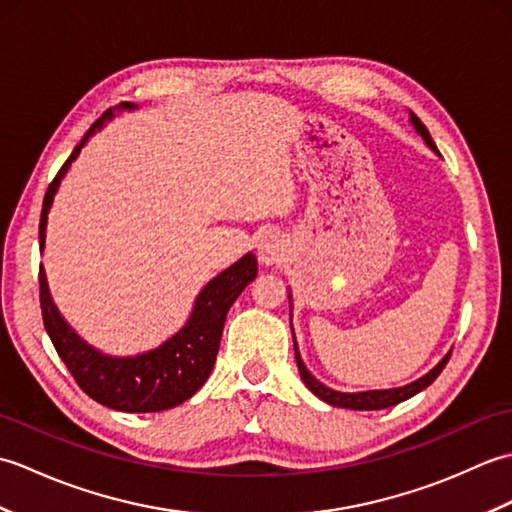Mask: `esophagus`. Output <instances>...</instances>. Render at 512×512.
<instances>
[{
  "mask_svg": "<svg viewBox=\"0 0 512 512\" xmlns=\"http://www.w3.org/2000/svg\"><path fill=\"white\" fill-rule=\"evenodd\" d=\"M259 255H262V259H264L266 264L275 262V259L279 257V244L275 242L273 237L262 239V244H259Z\"/></svg>",
  "mask_w": 512,
  "mask_h": 512,
  "instance_id": "1",
  "label": "esophagus"
}]
</instances>
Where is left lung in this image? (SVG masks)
I'll use <instances>...</instances> for the list:
<instances>
[{"instance_id":"left-lung-1","label":"left lung","mask_w":512,"mask_h":512,"mask_svg":"<svg viewBox=\"0 0 512 512\" xmlns=\"http://www.w3.org/2000/svg\"><path fill=\"white\" fill-rule=\"evenodd\" d=\"M411 123L413 127H416V132L424 138V143H427L433 151L438 154L436 149V143L431 140V134L429 129L422 125L420 118L411 112ZM292 341H295V358H297V367H299V374H301V380L306 383V387L312 391L314 396L321 398L323 402H328V405L332 407H343V409H356V411H374V409H387V407H394L398 405V402L407 400L411 396H416L418 391L427 389L433 380H436L440 376V372L444 369V365L449 363L451 358V352L442 358V361L431 369L429 374H424L422 378L413 380V383L405 385V387H394V389H372V391H356V394H343V391H334L330 387H325L321 380L314 378L308 367L303 365L301 361V354H299V347H297V339H295V332H292Z\"/></svg>"}]
</instances>
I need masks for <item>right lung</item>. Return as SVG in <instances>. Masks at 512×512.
<instances>
[{
    "instance_id": "obj_1",
    "label": "right lung",
    "mask_w": 512,
    "mask_h": 512,
    "mask_svg": "<svg viewBox=\"0 0 512 512\" xmlns=\"http://www.w3.org/2000/svg\"><path fill=\"white\" fill-rule=\"evenodd\" d=\"M136 105L121 103L118 110H134ZM114 110H107L96 121L79 145L74 147L70 158L63 162L57 178L50 182L43 198L41 222H39V246L43 253L46 246L48 211L57 193L61 178L68 173L74 158L79 156L88 138L110 121ZM257 277V259L253 253H246L239 262L222 270L195 299V306L189 321L176 334L167 339L156 350H149L136 356H107L92 345L85 343L59 314L50 297L43 266L39 268V301L43 325L61 356L65 367L70 369L76 385L92 400L101 405L127 411V413H151L165 411L182 405L198 391L215 365L217 350H220L222 330L228 308L242 295V290Z\"/></svg>"
}]
</instances>
